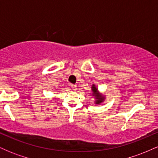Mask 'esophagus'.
<instances>
[{"instance_id":"obj_1","label":"esophagus","mask_w":158,"mask_h":158,"mask_svg":"<svg viewBox=\"0 0 158 158\" xmlns=\"http://www.w3.org/2000/svg\"><path fill=\"white\" fill-rule=\"evenodd\" d=\"M71 88L73 90H77V85H71Z\"/></svg>"}]
</instances>
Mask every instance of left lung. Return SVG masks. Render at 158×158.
<instances>
[{
	"mask_svg": "<svg viewBox=\"0 0 158 158\" xmlns=\"http://www.w3.org/2000/svg\"><path fill=\"white\" fill-rule=\"evenodd\" d=\"M92 91L94 92V94H95V96H97V103H100L101 102H102V100H103V98L102 97V96H100V95H97V88H96V87H94V85H93V87H92Z\"/></svg>",
	"mask_w": 158,
	"mask_h": 158,
	"instance_id": "8db88e82",
	"label": "left lung"
}]
</instances>
